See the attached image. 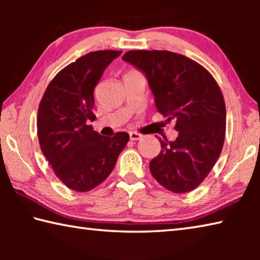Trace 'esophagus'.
<instances>
[{"label": "esophagus", "instance_id": "34e87169", "mask_svg": "<svg viewBox=\"0 0 260 260\" xmlns=\"http://www.w3.org/2000/svg\"><path fill=\"white\" fill-rule=\"evenodd\" d=\"M129 138L132 141H139L142 139V135L136 133V132H129Z\"/></svg>", "mask_w": 260, "mask_h": 260}]
</instances>
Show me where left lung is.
<instances>
[{
    "mask_svg": "<svg viewBox=\"0 0 260 260\" xmlns=\"http://www.w3.org/2000/svg\"><path fill=\"white\" fill-rule=\"evenodd\" d=\"M122 60L144 74L157 110L179 132L174 141L159 139L161 150L149 164L152 177L173 192L191 191L208 177L225 141L218 83L202 65L172 51L131 50Z\"/></svg>",
    "mask_w": 260,
    "mask_h": 260,
    "instance_id": "obj_1",
    "label": "left lung"
}]
</instances>
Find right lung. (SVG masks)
Instances as JSON below:
<instances>
[{
	"label": "right lung",
	"instance_id": "right-lung-1",
	"mask_svg": "<svg viewBox=\"0 0 260 260\" xmlns=\"http://www.w3.org/2000/svg\"><path fill=\"white\" fill-rule=\"evenodd\" d=\"M121 51L89 52L64 68L48 85L38 111L41 150L68 188L88 191L112 172L129 140L119 132L102 136L88 125L94 121V89L105 69Z\"/></svg>",
	"mask_w": 260,
	"mask_h": 260
}]
</instances>
